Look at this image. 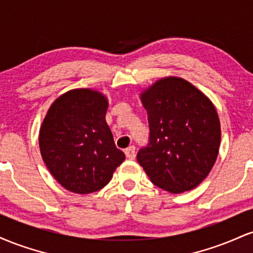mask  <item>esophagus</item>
I'll return each instance as SVG.
<instances>
[{
  "label": "esophagus",
  "mask_w": 253,
  "mask_h": 253,
  "mask_svg": "<svg viewBox=\"0 0 253 253\" xmlns=\"http://www.w3.org/2000/svg\"><path fill=\"white\" fill-rule=\"evenodd\" d=\"M125 155H126V157L128 159H134L135 157V146H129L128 149L125 150Z\"/></svg>",
  "instance_id": "esophagus-1"
}]
</instances>
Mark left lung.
I'll list each match as a JSON object with an SVG mask.
<instances>
[{"mask_svg":"<svg viewBox=\"0 0 253 253\" xmlns=\"http://www.w3.org/2000/svg\"><path fill=\"white\" fill-rule=\"evenodd\" d=\"M150 135L136 161L151 182L182 193L207 177L219 152L221 130L211 101L177 77L158 81L141 95Z\"/></svg>","mask_w":253,"mask_h":253,"instance_id":"obj_1","label":"left lung"}]
</instances>
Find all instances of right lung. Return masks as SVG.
Wrapping results in <instances>:
<instances>
[{
    "instance_id": "1",
    "label": "right lung",
    "mask_w": 253,
    "mask_h": 253,
    "mask_svg": "<svg viewBox=\"0 0 253 253\" xmlns=\"http://www.w3.org/2000/svg\"><path fill=\"white\" fill-rule=\"evenodd\" d=\"M108 103L100 92L76 89L54 101L40 128V152L65 189L89 194L102 189L125 161L106 123Z\"/></svg>"
}]
</instances>
